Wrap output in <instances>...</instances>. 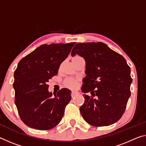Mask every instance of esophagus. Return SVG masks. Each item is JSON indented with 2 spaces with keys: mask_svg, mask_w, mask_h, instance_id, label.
<instances>
[{
  "mask_svg": "<svg viewBox=\"0 0 146 146\" xmlns=\"http://www.w3.org/2000/svg\"><path fill=\"white\" fill-rule=\"evenodd\" d=\"M78 94V92H72L71 94V98H74V97L76 96Z\"/></svg>",
  "mask_w": 146,
  "mask_h": 146,
  "instance_id": "1",
  "label": "esophagus"
}]
</instances>
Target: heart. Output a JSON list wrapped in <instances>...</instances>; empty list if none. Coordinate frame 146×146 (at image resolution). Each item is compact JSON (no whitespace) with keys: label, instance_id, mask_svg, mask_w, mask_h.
<instances>
[{"label":"heart","instance_id":"b5f03b06","mask_svg":"<svg viewBox=\"0 0 146 146\" xmlns=\"http://www.w3.org/2000/svg\"><path fill=\"white\" fill-rule=\"evenodd\" d=\"M81 58H82L80 57L79 56H75V57L73 58L72 62H76ZM78 81H79V80H78V78H67V79H66V80L64 81V85L66 86L67 88H68L75 89L77 87Z\"/></svg>","mask_w":146,"mask_h":146}]
</instances>
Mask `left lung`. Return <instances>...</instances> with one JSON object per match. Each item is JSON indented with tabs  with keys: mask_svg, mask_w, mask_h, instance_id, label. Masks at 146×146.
<instances>
[{
	"mask_svg": "<svg viewBox=\"0 0 146 146\" xmlns=\"http://www.w3.org/2000/svg\"><path fill=\"white\" fill-rule=\"evenodd\" d=\"M86 62V76L81 90L84 103L80 112L88 123L94 127L108 126L123 114L131 96V68L121 54L102 42L78 43L71 51Z\"/></svg>",
	"mask_w": 146,
	"mask_h": 146,
	"instance_id": "1",
	"label": "left lung"
}]
</instances>
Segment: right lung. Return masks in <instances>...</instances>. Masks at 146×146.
Wrapping results in <instances>:
<instances>
[{
  "instance_id": "add662e5",
  "label": "right lung",
  "mask_w": 146,
  "mask_h": 146,
  "mask_svg": "<svg viewBox=\"0 0 146 146\" xmlns=\"http://www.w3.org/2000/svg\"><path fill=\"white\" fill-rule=\"evenodd\" d=\"M75 43L44 44L21 60L14 72L15 103L23 123L38 130H49L63 117L71 99L62 88L52 97L47 82L57 75Z\"/></svg>"
}]
</instances>
